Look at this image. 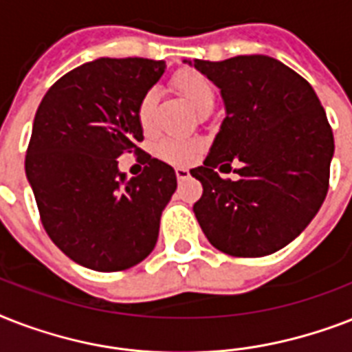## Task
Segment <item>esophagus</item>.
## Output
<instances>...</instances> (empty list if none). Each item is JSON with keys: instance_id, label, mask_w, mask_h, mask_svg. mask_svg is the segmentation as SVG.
Listing matches in <instances>:
<instances>
[{"instance_id": "esophagus-1", "label": "esophagus", "mask_w": 352, "mask_h": 352, "mask_svg": "<svg viewBox=\"0 0 352 352\" xmlns=\"http://www.w3.org/2000/svg\"><path fill=\"white\" fill-rule=\"evenodd\" d=\"M175 175L179 181H184V179H188V177H190V170H188V168H184V166H177Z\"/></svg>"}]
</instances>
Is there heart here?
Instances as JSON below:
<instances>
[{"instance_id": "1", "label": "heart", "mask_w": 352, "mask_h": 352, "mask_svg": "<svg viewBox=\"0 0 352 352\" xmlns=\"http://www.w3.org/2000/svg\"><path fill=\"white\" fill-rule=\"evenodd\" d=\"M177 93L195 109V111H203L206 107L214 106L215 89L214 84L210 82L203 73L186 69V71H179L173 78ZM155 104H157V91L149 89L146 91L138 102L137 106V120L142 127L144 133H151L155 127ZM159 155L162 159L171 160V162H186L192 159L193 151H195V144L184 142V140H175V138H166L159 144L157 148Z\"/></svg>"}]
</instances>
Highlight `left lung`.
Returning <instances> with one entry per match:
<instances>
[{"instance_id": "obj_1", "label": "left lung", "mask_w": 352, "mask_h": 352, "mask_svg": "<svg viewBox=\"0 0 352 352\" xmlns=\"http://www.w3.org/2000/svg\"><path fill=\"white\" fill-rule=\"evenodd\" d=\"M221 91L225 118L203 166L193 212L228 256L261 257L294 241L322 208L334 155L333 129L311 84L276 58L184 60ZM237 160V182L214 171Z\"/></svg>"}]
</instances>
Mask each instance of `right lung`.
Here are the masks:
<instances>
[{"label": "right lung", "mask_w": 352, "mask_h": 352, "mask_svg": "<svg viewBox=\"0 0 352 352\" xmlns=\"http://www.w3.org/2000/svg\"><path fill=\"white\" fill-rule=\"evenodd\" d=\"M164 71L162 60L98 58L63 74L36 111L27 181L52 243L82 267L117 272L157 245L175 170L148 155L127 179L117 159L144 138L137 106Z\"/></svg>", "instance_id": "1"}]
</instances>
